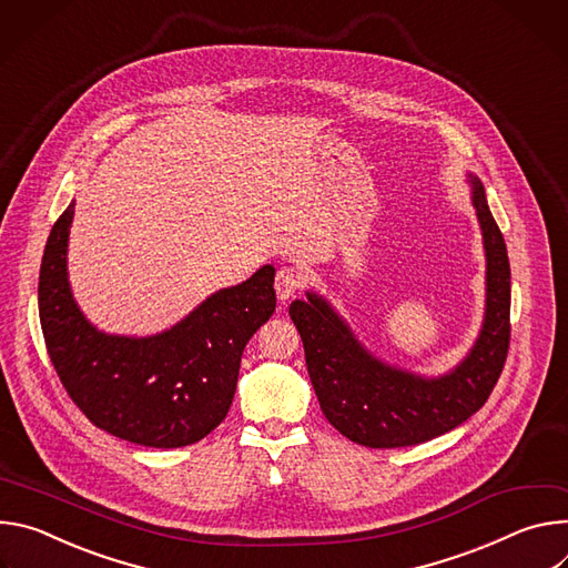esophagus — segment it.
Masks as SVG:
<instances>
[{
	"instance_id": "obj_1",
	"label": "esophagus",
	"mask_w": 568,
	"mask_h": 568,
	"mask_svg": "<svg viewBox=\"0 0 568 568\" xmlns=\"http://www.w3.org/2000/svg\"><path fill=\"white\" fill-rule=\"evenodd\" d=\"M304 286V273L297 266H282L275 277V291L280 300L293 297Z\"/></svg>"
}]
</instances>
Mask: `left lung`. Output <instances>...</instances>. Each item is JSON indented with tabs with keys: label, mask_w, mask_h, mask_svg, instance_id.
Here are the masks:
<instances>
[{
	"label": "left lung",
	"mask_w": 568,
	"mask_h": 568,
	"mask_svg": "<svg viewBox=\"0 0 568 568\" xmlns=\"http://www.w3.org/2000/svg\"><path fill=\"white\" fill-rule=\"evenodd\" d=\"M471 186L487 257L485 321L471 352L449 374L422 379L376 361L316 293H306V302L295 300L288 306L321 408L329 424L356 445L413 447L456 428L483 408L506 365L510 347L508 250L478 178H471Z\"/></svg>",
	"instance_id": "obj_1"
}]
</instances>
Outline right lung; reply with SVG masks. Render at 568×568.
<instances>
[{
	"label": "right lung",
	"mask_w": 568,
	"mask_h": 568,
	"mask_svg": "<svg viewBox=\"0 0 568 568\" xmlns=\"http://www.w3.org/2000/svg\"><path fill=\"white\" fill-rule=\"evenodd\" d=\"M74 203L44 245L38 308L60 384L101 430L155 449L194 445L234 399L245 343L275 311V268L207 297L175 327L149 336H110L92 327L68 282Z\"/></svg>",
	"instance_id": "add662e5"
}]
</instances>
